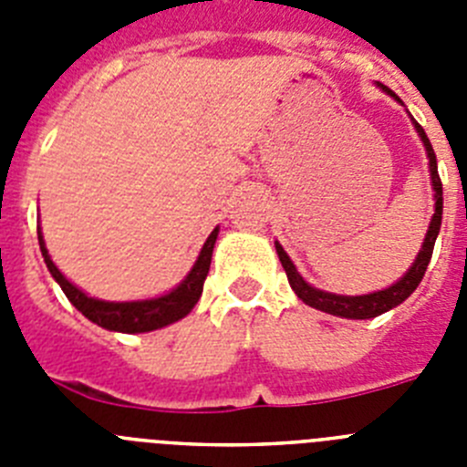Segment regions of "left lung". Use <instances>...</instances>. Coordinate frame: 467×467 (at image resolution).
I'll list each match as a JSON object with an SVG mask.
<instances>
[{"label": "left lung", "instance_id": "1", "mask_svg": "<svg viewBox=\"0 0 467 467\" xmlns=\"http://www.w3.org/2000/svg\"><path fill=\"white\" fill-rule=\"evenodd\" d=\"M381 88L386 90L388 95H393L395 100H400L398 95L393 90L388 88V86L381 84ZM416 130H419L420 140L426 144V151H428V163H431V177H432V189H435V214H432V222H431V229L426 234V241H423V247H420L419 257H416L414 266H411L402 278L398 280L395 285H390L388 290L381 292H372V295H362V296H341V295H332V292H323V290H316L306 280L301 278L296 274L295 264L290 262L287 253H285L283 247L275 243V253H278L280 264H283L285 274H287V280H290L292 290L296 292L304 304L308 306L317 308V311H325V313H332V316H341V317H353V320H365V317H377L381 313L390 311L395 308L398 304H402L411 292L419 287V283L423 280V274H426L428 264H431L432 257V247H435V238L440 234V226H442V180H440V172H437V159H435V151H432V144L428 140L426 130L414 121Z\"/></svg>", "mask_w": 467, "mask_h": 467}]
</instances>
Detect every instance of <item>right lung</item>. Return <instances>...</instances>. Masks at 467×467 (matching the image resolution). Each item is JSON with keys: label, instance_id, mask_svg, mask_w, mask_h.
Here are the masks:
<instances>
[{"label": "right lung", "instance_id": "1", "mask_svg": "<svg viewBox=\"0 0 467 467\" xmlns=\"http://www.w3.org/2000/svg\"><path fill=\"white\" fill-rule=\"evenodd\" d=\"M217 231L205 241L203 250L198 254L196 264H193L192 274L182 280L180 287L171 292V295H163L159 299H147V301H121V304H114V301H100L93 299V296H86L79 287H74L67 278H65L60 271L56 269V264L48 257V250L44 245V238H41V231L36 229V236H39V247L41 254H44V262H47L48 271H51L53 278L57 280V285L63 287L65 296L72 301L74 306L79 308L88 320H93L95 325L100 327L111 329V332H151V329L166 327V325L175 323L180 317L187 316L196 301L201 299V292H203L205 275L210 271V259H213V247L217 241Z\"/></svg>", "mask_w": 467, "mask_h": 467}]
</instances>
